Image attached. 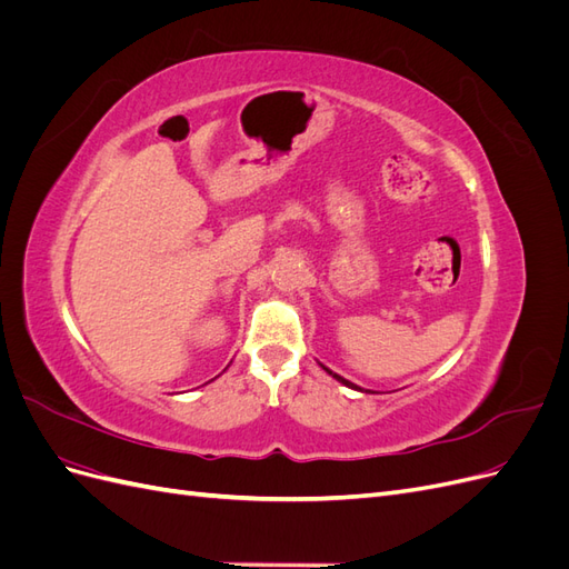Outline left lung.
Returning <instances> with one entry per match:
<instances>
[{"label":"left lung","mask_w":569,"mask_h":569,"mask_svg":"<svg viewBox=\"0 0 569 569\" xmlns=\"http://www.w3.org/2000/svg\"><path fill=\"white\" fill-rule=\"evenodd\" d=\"M322 370H327V368H325V366H322ZM327 372H330V375H332V377H335V380H337V382H341V385H343V387H349V389H356V391H363V389H360V387H356V385H353V382H349V380H343V377H339V375H337V372H332V370H327Z\"/></svg>","instance_id":"8db88e82"}]
</instances>
